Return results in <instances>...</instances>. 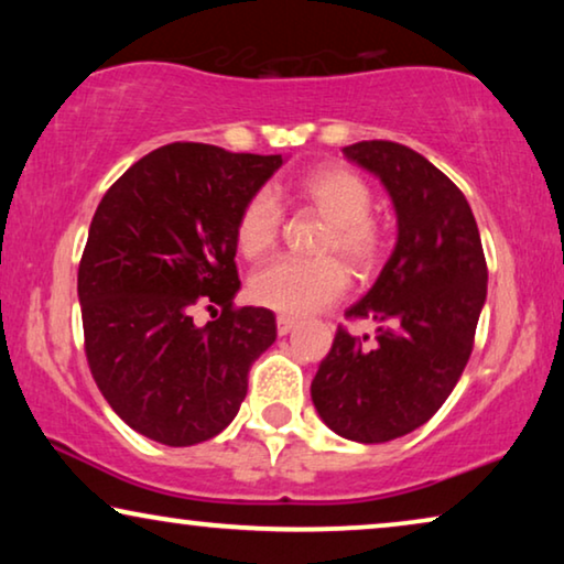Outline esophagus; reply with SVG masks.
Listing matches in <instances>:
<instances>
[{
  "mask_svg": "<svg viewBox=\"0 0 564 564\" xmlns=\"http://www.w3.org/2000/svg\"><path fill=\"white\" fill-rule=\"evenodd\" d=\"M295 326H297V321L290 318V315H280V318H276V334H280V336L292 334Z\"/></svg>",
  "mask_w": 564,
  "mask_h": 564,
  "instance_id": "obj_1",
  "label": "esophagus"
}]
</instances>
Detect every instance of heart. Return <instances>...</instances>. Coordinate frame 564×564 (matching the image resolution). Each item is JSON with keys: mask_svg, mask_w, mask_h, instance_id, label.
Listing matches in <instances>:
<instances>
[{"mask_svg": "<svg viewBox=\"0 0 564 564\" xmlns=\"http://www.w3.org/2000/svg\"><path fill=\"white\" fill-rule=\"evenodd\" d=\"M295 195L330 223L321 253L328 259H282L251 276L249 292L259 305L282 315H311L336 303L346 290V269L354 274L375 272L384 253V234L369 218L372 189L346 166H318L297 182ZM282 213L269 189L246 199L236 218V246L246 259L257 261L274 251L280 238ZM330 256H338L330 260Z\"/></svg>", "mask_w": 564, "mask_h": 564, "instance_id": "obj_1", "label": "heart"}]
</instances>
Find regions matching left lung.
<instances>
[{
  "instance_id": "left-lung-1",
  "label": "left lung",
  "mask_w": 564,
  "mask_h": 564,
  "mask_svg": "<svg viewBox=\"0 0 564 564\" xmlns=\"http://www.w3.org/2000/svg\"><path fill=\"white\" fill-rule=\"evenodd\" d=\"M344 156L375 174L398 218V241L349 318H372L369 336L336 330L311 398L334 434L382 444L423 426L462 377L488 295L480 230L449 176L408 145L361 141Z\"/></svg>"
}]
</instances>
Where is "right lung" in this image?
Wrapping results in <instances>:
<instances>
[{
	"mask_svg": "<svg viewBox=\"0 0 564 564\" xmlns=\"http://www.w3.org/2000/svg\"><path fill=\"white\" fill-rule=\"evenodd\" d=\"M284 164L218 145L172 143L107 189L79 264L87 361L99 392L138 434L166 446L218 436L276 338L274 313L234 307L236 218ZM197 302L224 307L197 327Z\"/></svg>",
	"mask_w": 564,
	"mask_h": 564,
	"instance_id": "add662e5",
	"label": "right lung"
}]
</instances>
